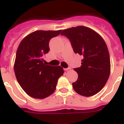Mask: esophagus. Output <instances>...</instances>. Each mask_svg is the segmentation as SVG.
Instances as JSON below:
<instances>
[{
    "label": "esophagus",
    "instance_id": "esophagus-1",
    "mask_svg": "<svg viewBox=\"0 0 124 124\" xmlns=\"http://www.w3.org/2000/svg\"><path fill=\"white\" fill-rule=\"evenodd\" d=\"M64 70L65 71H68V70H71V68H64Z\"/></svg>",
    "mask_w": 124,
    "mask_h": 124
}]
</instances>
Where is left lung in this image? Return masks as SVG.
I'll return each instance as SVG.
<instances>
[{
  "instance_id": "obj_1",
  "label": "left lung",
  "mask_w": 124,
  "mask_h": 124,
  "mask_svg": "<svg viewBox=\"0 0 124 124\" xmlns=\"http://www.w3.org/2000/svg\"><path fill=\"white\" fill-rule=\"evenodd\" d=\"M61 35L71 41L75 53L83 56L80 68H74L78 79L72 83L77 93L92 96L102 90L110 72V56L106 43L96 31L84 26L63 30Z\"/></svg>"
}]
</instances>
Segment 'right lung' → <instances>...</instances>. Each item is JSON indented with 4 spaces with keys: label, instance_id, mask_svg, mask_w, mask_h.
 <instances>
[{
    "label": "right lung",
    "instance_id": "right-lung-1",
    "mask_svg": "<svg viewBox=\"0 0 124 124\" xmlns=\"http://www.w3.org/2000/svg\"><path fill=\"white\" fill-rule=\"evenodd\" d=\"M61 31H35L24 38L18 47L14 64L16 79L32 98L44 99L51 95L64 73L62 67L45 65L43 58L49 51L50 39Z\"/></svg>",
    "mask_w": 124,
    "mask_h": 124
}]
</instances>
